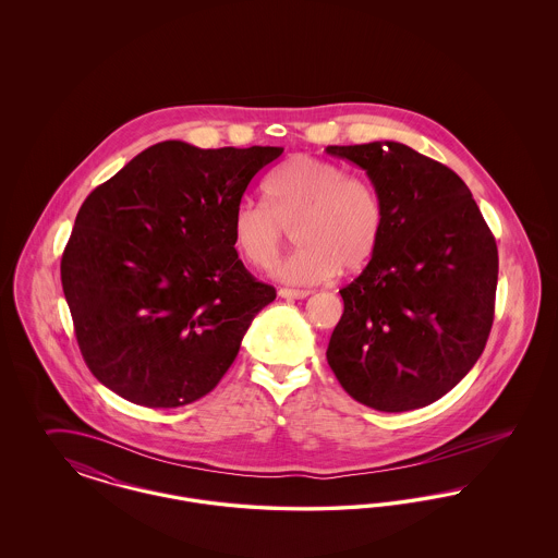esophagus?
Here are the masks:
<instances>
[{
	"label": "esophagus",
	"instance_id": "obj_1",
	"mask_svg": "<svg viewBox=\"0 0 558 558\" xmlns=\"http://www.w3.org/2000/svg\"><path fill=\"white\" fill-rule=\"evenodd\" d=\"M312 292L310 291H296V289H280L278 291V296H282V299H305V296H310Z\"/></svg>",
	"mask_w": 558,
	"mask_h": 558
}]
</instances>
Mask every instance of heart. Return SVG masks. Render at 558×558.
I'll return each instance as SVG.
<instances>
[{
	"label": "heart",
	"instance_id": "heart-1",
	"mask_svg": "<svg viewBox=\"0 0 558 558\" xmlns=\"http://www.w3.org/2000/svg\"><path fill=\"white\" fill-rule=\"evenodd\" d=\"M266 205L244 203L232 219L240 257L257 269L274 266L294 228L301 246L274 276L294 287L335 278L341 267L357 274L371 266L385 236L383 201L368 180L347 175L335 162L296 155L264 184Z\"/></svg>",
	"mask_w": 558,
	"mask_h": 558
}]
</instances>
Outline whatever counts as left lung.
Wrapping results in <instances>:
<instances>
[{"label": "left lung", "instance_id": "1", "mask_svg": "<svg viewBox=\"0 0 558 558\" xmlns=\"http://www.w3.org/2000/svg\"><path fill=\"white\" fill-rule=\"evenodd\" d=\"M366 171L385 209L371 266L341 289L328 366L360 403L408 412L444 398L483 353L498 248L466 184L399 142L328 146Z\"/></svg>", "mask_w": 558, "mask_h": 558}]
</instances>
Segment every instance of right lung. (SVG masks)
<instances>
[{
	"mask_svg": "<svg viewBox=\"0 0 558 558\" xmlns=\"http://www.w3.org/2000/svg\"><path fill=\"white\" fill-rule=\"evenodd\" d=\"M280 146L203 150L182 140L133 157L81 205L60 278L83 360L146 408L207 396L276 299L239 259L232 219Z\"/></svg>",
	"mask_w": 558,
	"mask_h": 558,
	"instance_id": "1",
	"label": "right lung"
}]
</instances>
